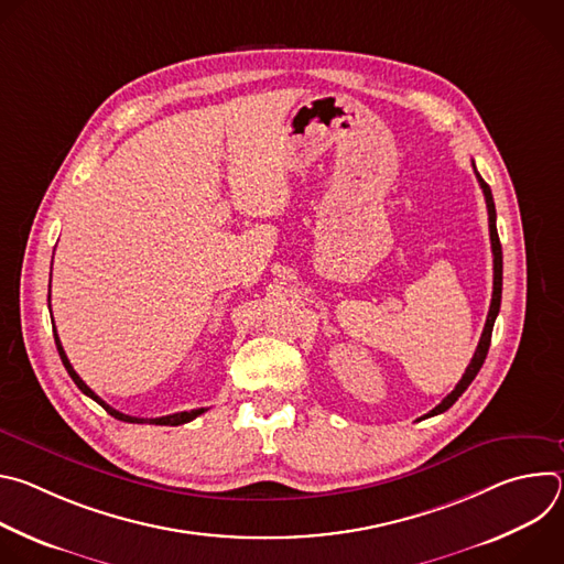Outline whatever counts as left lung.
<instances>
[{"instance_id":"left-lung-1","label":"left lung","mask_w":564,"mask_h":564,"mask_svg":"<svg viewBox=\"0 0 564 564\" xmlns=\"http://www.w3.org/2000/svg\"><path fill=\"white\" fill-rule=\"evenodd\" d=\"M473 170H475V163H473ZM475 176H477V183L481 187V192H485V198H487V209H489V234H491V250H494V296H491V307H489V316H487V324H485V330H481V337H479V344L475 348V355L466 368V372L462 375L459 383L455 386V390L451 394H446L442 399V404H437L429 415L424 417H433V415H440L444 411H448L457 397H462V392L470 386V381L475 379V375L479 372L481 364H485L487 359V352H489V346H491V333H494V324H496V316L500 312V301H502V246H500V236H498V225H496V203H494V194H491V187L485 183V178H481L475 170Z\"/></svg>"}]
</instances>
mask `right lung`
<instances>
[{
  "mask_svg": "<svg viewBox=\"0 0 564 564\" xmlns=\"http://www.w3.org/2000/svg\"><path fill=\"white\" fill-rule=\"evenodd\" d=\"M48 299H51V292H48ZM53 337H55V346H57V352H59V359H62V364H64V368H66V372L70 375V379L75 381V386L83 390L87 397H91L94 401H98V404L111 415V417H116V420H120V422H129V424H155V426H181V424H187V422H192V420H196L198 415H203L207 409H196V411H183V413H174V415H165V417H155V420H142V417H131V415H124V413H120V411H116V409H111L107 401H102L83 379H79V375L73 370V366H70V361H68V357H66V352H64V348H62V344H59V337H57V333H55V328H53Z\"/></svg>",
  "mask_w": 564,
  "mask_h": 564,
  "instance_id": "1",
  "label": "right lung"
}]
</instances>
